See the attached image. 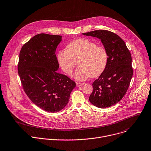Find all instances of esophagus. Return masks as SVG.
I'll return each mask as SVG.
<instances>
[{"label": "esophagus", "instance_id": "34e87169", "mask_svg": "<svg viewBox=\"0 0 151 151\" xmlns=\"http://www.w3.org/2000/svg\"><path fill=\"white\" fill-rule=\"evenodd\" d=\"M76 86H77L78 87L81 86H82V85H84V83H80V82H76Z\"/></svg>", "mask_w": 151, "mask_h": 151}]
</instances>
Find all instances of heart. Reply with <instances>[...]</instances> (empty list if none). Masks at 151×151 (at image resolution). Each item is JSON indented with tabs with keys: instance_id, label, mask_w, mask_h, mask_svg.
Returning a JSON list of instances; mask_svg holds the SVG:
<instances>
[{
	"instance_id": "heart-1",
	"label": "heart",
	"mask_w": 151,
	"mask_h": 151,
	"mask_svg": "<svg viewBox=\"0 0 151 151\" xmlns=\"http://www.w3.org/2000/svg\"><path fill=\"white\" fill-rule=\"evenodd\" d=\"M58 60L62 70L70 75L75 68L73 77L79 81L89 76L95 77L101 74L107 64L108 55L106 48L86 38H80L70 42L66 50L58 53Z\"/></svg>"
}]
</instances>
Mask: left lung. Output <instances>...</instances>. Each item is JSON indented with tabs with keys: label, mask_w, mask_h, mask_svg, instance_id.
Here are the masks:
<instances>
[{
	"label": "left lung",
	"mask_w": 151,
	"mask_h": 151,
	"mask_svg": "<svg viewBox=\"0 0 151 151\" xmlns=\"http://www.w3.org/2000/svg\"><path fill=\"white\" fill-rule=\"evenodd\" d=\"M82 34L101 40L107 52V66L93 82L89 99L96 107H110L120 101L129 86L133 76L131 54L124 41L113 32L95 30Z\"/></svg>",
	"instance_id": "1"
}]
</instances>
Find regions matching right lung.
<instances>
[{"mask_svg":"<svg viewBox=\"0 0 151 151\" xmlns=\"http://www.w3.org/2000/svg\"><path fill=\"white\" fill-rule=\"evenodd\" d=\"M61 35L39 34L24 44L19 53L18 74L24 90L42 110L56 113L69 102L76 83L57 70L55 54Z\"/></svg>","mask_w":151,"mask_h":151,"instance_id":"right-lung-1","label":"right lung"}]
</instances>
